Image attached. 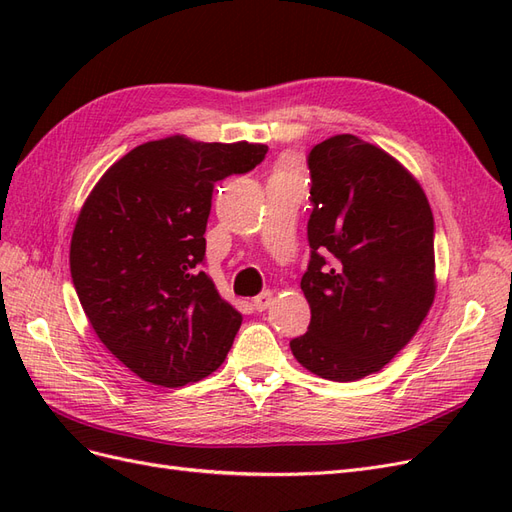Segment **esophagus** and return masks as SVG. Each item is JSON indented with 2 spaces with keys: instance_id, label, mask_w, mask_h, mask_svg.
<instances>
[{
  "instance_id": "obj_1",
  "label": "esophagus",
  "mask_w": 512,
  "mask_h": 512,
  "mask_svg": "<svg viewBox=\"0 0 512 512\" xmlns=\"http://www.w3.org/2000/svg\"><path fill=\"white\" fill-rule=\"evenodd\" d=\"M254 309L256 312H265L267 307H271V303H273V292L271 290H265V292H260L258 297H254Z\"/></svg>"
}]
</instances>
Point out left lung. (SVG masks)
I'll use <instances>...</instances> for the list:
<instances>
[{
	"label": "left lung",
	"mask_w": 512,
	"mask_h": 512,
	"mask_svg": "<svg viewBox=\"0 0 512 512\" xmlns=\"http://www.w3.org/2000/svg\"><path fill=\"white\" fill-rule=\"evenodd\" d=\"M312 215L301 290L312 309L290 350L312 374H376L421 327L436 297L433 215L418 181L384 149L337 134L307 156Z\"/></svg>",
	"instance_id": "obj_1"
}]
</instances>
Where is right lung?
<instances>
[{
	"mask_svg": "<svg viewBox=\"0 0 512 512\" xmlns=\"http://www.w3.org/2000/svg\"><path fill=\"white\" fill-rule=\"evenodd\" d=\"M267 151L168 136L134 147L87 196L72 282L100 342L145 382L177 389L224 363L243 318L200 269L211 194Z\"/></svg>",
	"mask_w": 512,
	"mask_h": 512,
	"instance_id": "right-lung-1",
	"label": "right lung"
}]
</instances>
